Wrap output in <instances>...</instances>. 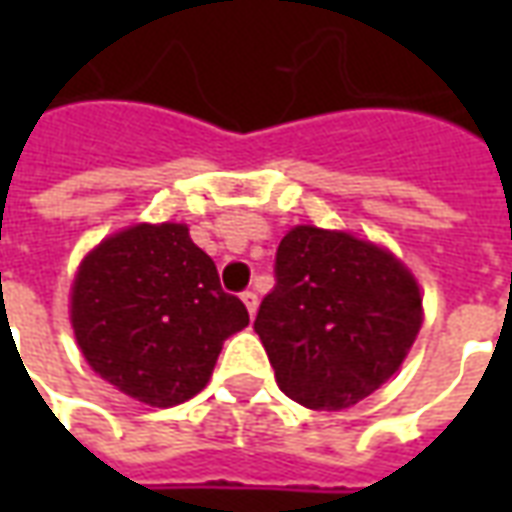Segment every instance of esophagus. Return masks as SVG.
<instances>
[{"label":"esophagus","mask_w":512,"mask_h":512,"mask_svg":"<svg viewBox=\"0 0 512 512\" xmlns=\"http://www.w3.org/2000/svg\"><path fill=\"white\" fill-rule=\"evenodd\" d=\"M241 301H244L246 312H249V315L255 318V315H257V307H260V299H257V293H252V290H246L244 296H241Z\"/></svg>","instance_id":"34e87169"}]
</instances>
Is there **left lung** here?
<instances>
[{"instance_id": "8db88e82", "label": "left lung", "mask_w": 512, "mask_h": 512, "mask_svg": "<svg viewBox=\"0 0 512 512\" xmlns=\"http://www.w3.org/2000/svg\"><path fill=\"white\" fill-rule=\"evenodd\" d=\"M422 318L417 277L386 246L296 224L279 241L277 288L260 304L255 332L290 400L340 411L395 376Z\"/></svg>"}]
</instances>
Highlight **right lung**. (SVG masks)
Masks as SVG:
<instances>
[{
	"instance_id": "obj_1",
	"label": "right lung",
	"mask_w": 512,
	"mask_h": 512,
	"mask_svg": "<svg viewBox=\"0 0 512 512\" xmlns=\"http://www.w3.org/2000/svg\"><path fill=\"white\" fill-rule=\"evenodd\" d=\"M68 312L93 373L153 408L202 392L224 340L249 326L183 222L106 235L76 268Z\"/></svg>"
}]
</instances>
